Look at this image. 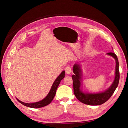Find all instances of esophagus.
<instances>
[{"instance_id": "esophagus-1", "label": "esophagus", "mask_w": 128, "mask_h": 128, "mask_svg": "<svg viewBox=\"0 0 128 128\" xmlns=\"http://www.w3.org/2000/svg\"><path fill=\"white\" fill-rule=\"evenodd\" d=\"M65 73L66 74H70L71 73V72H72V68H71L70 67V66H67V67L65 68Z\"/></svg>"}]
</instances>
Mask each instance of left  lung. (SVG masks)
Here are the masks:
<instances>
[{
  "label": "left lung",
  "instance_id": "left-lung-1",
  "mask_svg": "<svg viewBox=\"0 0 128 128\" xmlns=\"http://www.w3.org/2000/svg\"><path fill=\"white\" fill-rule=\"evenodd\" d=\"M108 55L112 56L116 60V72L115 78L114 82L112 85L107 90L104 92L98 94H84L80 90V79H81V70L80 67V65L75 64L73 66V72L74 75L72 76L73 82V88L74 95L77 99L81 102L88 105L97 106L102 104L112 97L116 87H118L120 74L119 70V62L116 55L112 52L107 53Z\"/></svg>",
  "mask_w": 128,
  "mask_h": 128
}]
</instances>
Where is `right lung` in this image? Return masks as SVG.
Segmentation results:
<instances>
[{"instance_id": "obj_1", "label": "right lung", "mask_w": 128, "mask_h": 128, "mask_svg": "<svg viewBox=\"0 0 128 128\" xmlns=\"http://www.w3.org/2000/svg\"><path fill=\"white\" fill-rule=\"evenodd\" d=\"M64 77H65V71H63L62 73H61V74L54 81V83L53 84V85L51 87V90L48 92V95L46 96L45 98H44L43 100H42L40 102H34V103L28 104V103H25L24 102H22L20 101L19 100H18L17 98L16 99H17V100L20 103L25 106L28 107L33 108H41V107L46 106H47L49 104H50L51 102L53 100V99L55 95V94H56V91L60 84V83L61 80H62L64 78Z\"/></svg>"}]
</instances>
